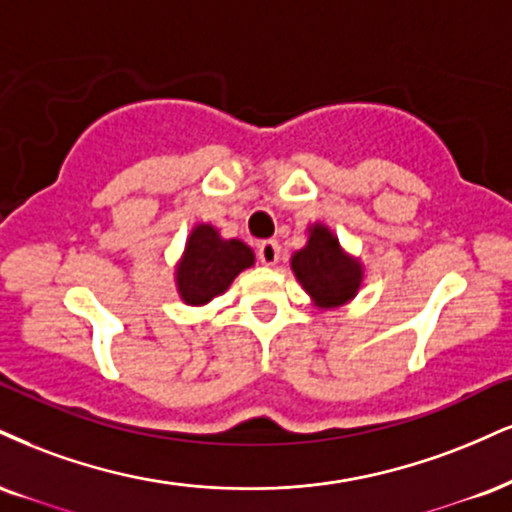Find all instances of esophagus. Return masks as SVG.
<instances>
[{
	"label": "esophagus",
	"mask_w": 512,
	"mask_h": 512,
	"mask_svg": "<svg viewBox=\"0 0 512 512\" xmlns=\"http://www.w3.org/2000/svg\"><path fill=\"white\" fill-rule=\"evenodd\" d=\"M257 260H260L264 267H274L276 262L281 260V245L276 240H262L257 245Z\"/></svg>",
	"instance_id": "1"
}]
</instances>
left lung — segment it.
<instances>
[{
	"label": "left lung",
	"mask_w": 512,
	"mask_h": 512,
	"mask_svg": "<svg viewBox=\"0 0 512 512\" xmlns=\"http://www.w3.org/2000/svg\"><path fill=\"white\" fill-rule=\"evenodd\" d=\"M291 264L305 291L324 307L346 303L362 281L360 264L343 255L338 240L324 226L312 229L310 240L295 252Z\"/></svg>",
	"instance_id": "obj_1"
}]
</instances>
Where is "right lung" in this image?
<instances>
[{
	"label": "right lung",
	"instance_id": "right-lung-1",
	"mask_svg": "<svg viewBox=\"0 0 512 512\" xmlns=\"http://www.w3.org/2000/svg\"><path fill=\"white\" fill-rule=\"evenodd\" d=\"M255 262V255L240 240H221L212 226L202 224L190 233L178 267V291L188 305L209 303L214 295L224 293L231 281Z\"/></svg>",
	"mask_w": 512,
	"mask_h": 512
}]
</instances>
